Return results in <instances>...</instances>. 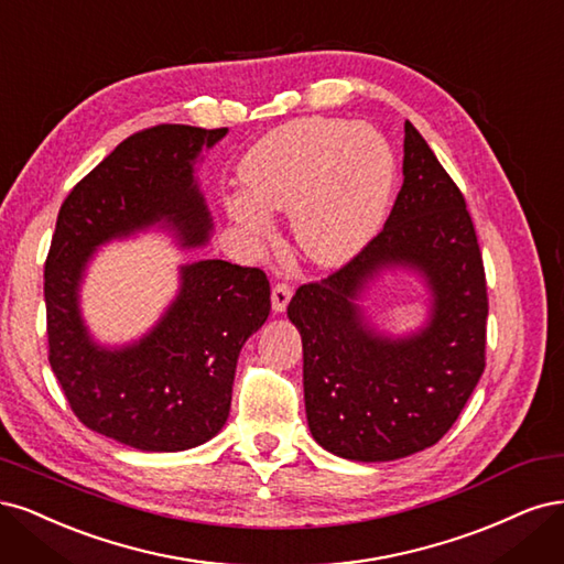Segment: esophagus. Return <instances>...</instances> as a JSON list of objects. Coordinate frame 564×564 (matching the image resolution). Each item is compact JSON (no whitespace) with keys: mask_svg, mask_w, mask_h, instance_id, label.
Returning a JSON list of instances; mask_svg holds the SVG:
<instances>
[{"mask_svg":"<svg viewBox=\"0 0 564 564\" xmlns=\"http://www.w3.org/2000/svg\"><path fill=\"white\" fill-rule=\"evenodd\" d=\"M290 297H293V288H290V283L281 281V283H276L274 288H271V306H274L276 314L285 312Z\"/></svg>","mask_w":564,"mask_h":564,"instance_id":"obj_1","label":"esophagus"}]
</instances>
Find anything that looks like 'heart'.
<instances>
[{
  "label": "heart",
  "instance_id": "b5f03b06",
  "mask_svg": "<svg viewBox=\"0 0 564 564\" xmlns=\"http://www.w3.org/2000/svg\"><path fill=\"white\" fill-rule=\"evenodd\" d=\"M389 142L366 123L304 117L262 135L239 166L243 192L227 204L234 223L258 239L269 213H290L295 241L308 260L337 267L379 229L393 185Z\"/></svg>",
  "mask_w": 564,
  "mask_h": 564
}]
</instances>
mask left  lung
Listing matches in <instances>:
<instances>
[{
	"label": "left lung",
	"instance_id": "left-lung-1",
	"mask_svg": "<svg viewBox=\"0 0 564 564\" xmlns=\"http://www.w3.org/2000/svg\"><path fill=\"white\" fill-rule=\"evenodd\" d=\"M403 187L354 260L288 304L304 351L314 441L354 462H391L438 443L485 370L487 283L464 194L405 121ZM420 270L432 316L405 338L377 334L355 304L381 268Z\"/></svg>",
	"mask_w": 564,
	"mask_h": 564
}]
</instances>
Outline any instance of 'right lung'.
<instances>
[{
    "instance_id": "1",
    "label": "right lung",
    "mask_w": 564,
    "mask_h": 564,
    "mask_svg": "<svg viewBox=\"0 0 564 564\" xmlns=\"http://www.w3.org/2000/svg\"><path fill=\"white\" fill-rule=\"evenodd\" d=\"M227 129L159 123L126 138L67 194L44 264L48 362L67 403L90 431L142 452L210 441L229 416L246 339L271 308L258 267L198 260L180 267L177 297L142 339L107 349L90 339L79 283L94 250L166 223L183 246H204L206 198L194 180L202 148Z\"/></svg>"
}]
</instances>
